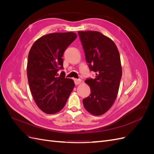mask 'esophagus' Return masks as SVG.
I'll return each instance as SVG.
<instances>
[{
    "mask_svg": "<svg viewBox=\"0 0 154 154\" xmlns=\"http://www.w3.org/2000/svg\"><path fill=\"white\" fill-rule=\"evenodd\" d=\"M74 83H75L76 85H78L79 83H80L81 82V80L80 79H76L74 78Z\"/></svg>",
    "mask_w": 154,
    "mask_h": 154,
    "instance_id": "obj_1",
    "label": "esophagus"
}]
</instances>
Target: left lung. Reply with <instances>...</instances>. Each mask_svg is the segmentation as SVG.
Here are the masks:
<instances>
[{
	"label": "left lung",
	"mask_w": 154,
	"mask_h": 154,
	"mask_svg": "<svg viewBox=\"0 0 154 154\" xmlns=\"http://www.w3.org/2000/svg\"><path fill=\"white\" fill-rule=\"evenodd\" d=\"M86 62L95 78H87L89 96L83 100L85 109L94 116L108 110L117 97L122 76L118 49L114 42L98 31H79Z\"/></svg>",
	"instance_id": "left-lung-1"
}]
</instances>
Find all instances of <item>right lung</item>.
<instances>
[{
  "instance_id": "right-lung-1",
  "label": "right lung",
  "mask_w": 154,
  "mask_h": 154,
  "mask_svg": "<svg viewBox=\"0 0 154 154\" xmlns=\"http://www.w3.org/2000/svg\"><path fill=\"white\" fill-rule=\"evenodd\" d=\"M76 37L73 32L50 33L35 41L29 51L27 66L29 88L37 106L46 114L61 110L74 88L71 79L58 71L63 69L65 51Z\"/></svg>"
}]
</instances>
